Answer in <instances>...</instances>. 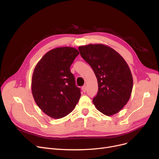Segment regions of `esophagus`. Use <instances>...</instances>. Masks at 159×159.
I'll list each match as a JSON object with an SVG mask.
<instances>
[{
  "label": "esophagus",
  "mask_w": 159,
  "mask_h": 159,
  "mask_svg": "<svg viewBox=\"0 0 159 159\" xmlns=\"http://www.w3.org/2000/svg\"><path fill=\"white\" fill-rule=\"evenodd\" d=\"M82 91H83V92H86V86H82Z\"/></svg>",
  "instance_id": "esophagus-1"
}]
</instances>
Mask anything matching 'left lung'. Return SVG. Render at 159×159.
<instances>
[{
  "instance_id": "8db88e82",
  "label": "left lung",
  "mask_w": 159,
  "mask_h": 159,
  "mask_svg": "<svg viewBox=\"0 0 159 159\" xmlns=\"http://www.w3.org/2000/svg\"><path fill=\"white\" fill-rule=\"evenodd\" d=\"M82 58L90 66L98 82L93 102L107 116L119 112L129 101L133 86L129 67L112 48L102 44L80 46Z\"/></svg>"
}]
</instances>
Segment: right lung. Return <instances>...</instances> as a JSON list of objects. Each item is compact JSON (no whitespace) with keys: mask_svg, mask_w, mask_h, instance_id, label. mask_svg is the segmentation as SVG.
Listing matches in <instances>:
<instances>
[{"mask_svg":"<svg viewBox=\"0 0 159 159\" xmlns=\"http://www.w3.org/2000/svg\"><path fill=\"white\" fill-rule=\"evenodd\" d=\"M79 52L73 47H58L49 51L35 67L32 92L39 108L52 118L71 112L80 98L70 66Z\"/></svg>","mask_w":159,"mask_h":159,"instance_id":"right-lung-1","label":"right lung"}]
</instances>
